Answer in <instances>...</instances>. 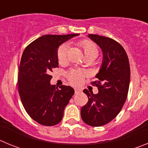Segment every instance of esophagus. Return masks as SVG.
Listing matches in <instances>:
<instances>
[{"instance_id": "obj_1", "label": "esophagus", "mask_w": 148, "mask_h": 148, "mask_svg": "<svg viewBox=\"0 0 148 148\" xmlns=\"http://www.w3.org/2000/svg\"><path fill=\"white\" fill-rule=\"evenodd\" d=\"M82 92V90L79 88H75V93H78V92Z\"/></svg>"}]
</instances>
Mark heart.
Here are the masks:
<instances>
[{
	"label": "heart",
	"mask_w": 148,
	"mask_h": 148,
	"mask_svg": "<svg viewBox=\"0 0 148 148\" xmlns=\"http://www.w3.org/2000/svg\"><path fill=\"white\" fill-rule=\"evenodd\" d=\"M78 46L84 51L85 58H95L99 55V49L95 44L88 40H82L78 41ZM69 50V45L67 44H63L58 47L57 51V58L59 62H64L66 60ZM85 75V73L82 70H72L68 73V80L73 84H78L82 82V78Z\"/></svg>",
	"instance_id": "b5f03b06"
}]
</instances>
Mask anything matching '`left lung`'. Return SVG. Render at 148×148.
<instances>
[{
  "instance_id": "1",
  "label": "left lung",
  "mask_w": 148,
  "mask_h": 148,
  "mask_svg": "<svg viewBox=\"0 0 148 148\" xmlns=\"http://www.w3.org/2000/svg\"><path fill=\"white\" fill-rule=\"evenodd\" d=\"M88 37L101 48L103 61L95 75L99 80L92 82L99 92L84 90L88 102L82 108L81 116L87 125L100 127L116 118L125 104L130 85V64L125 49L116 40L93 34Z\"/></svg>"
}]
</instances>
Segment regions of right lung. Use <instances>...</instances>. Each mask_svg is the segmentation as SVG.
I'll return each instance as SVG.
<instances>
[{
  "label": "right lung",
  "mask_w": 148,
  "mask_h": 148,
  "mask_svg": "<svg viewBox=\"0 0 148 148\" xmlns=\"http://www.w3.org/2000/svg\"><path fill=\"white\" fill-rule=\"evenodd\" d=\"M78 35H43L23 51L18 71V92L27 113L40 125L58 124L75 92L70 86L61 85L58 88L52 85L49 74L53 68L58 66V47Z\"/></svg>",
  "instance_id": "add662e5"
}]
</instances>
